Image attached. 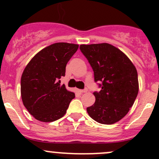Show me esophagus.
<instances>
[{
  "label": "esophagus",
  "mask_w": 159,
  "mask_h": 159,
  "mask_svg": "<svg viewBox=\"0 0 159 159\" xmlns=\"http://www.w3.org/2000/svg\"><path fill=\"white\" fill-rule=\"evenodd\" d=\"M87 91H88L87 88H85V89H84L80 90V92H81V93H85V92H87Z\"/></svg>",
  "instance_id": "1"
}]
</instances>
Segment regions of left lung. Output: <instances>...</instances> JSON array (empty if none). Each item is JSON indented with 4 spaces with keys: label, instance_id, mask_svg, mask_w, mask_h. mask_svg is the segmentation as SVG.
Masks as SVG:
<instances>
[{
    "label": "left lung",
    "instance_id": "1",
    "mask_svg": "<svg viewBox=\"0 0 159 159\" xmlns=\"http://www.w3.org/2000/svg\"><path fill=\"white\" fill-rule=\"evenodd\" d=\"M80 50L94 71L95 102L87 108L92 119L105 125L120 121L129 112L139 93L135 67L122 52L107 43L81 44ZM101 84H100V83Z\"/></svg>",
    "mask_w": 159,
    "mask_h": 159
}]
</instances>
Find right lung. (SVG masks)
Segmentation results:
<instances>
[{"mask_svg": "<svg viewBox=\"0 0 159 159\" xmlns=\"http://www.w3.org/2000/svg\"><path fill=\"white\" fill-rule=\"evenodd\" d=\"M78 48V44L55 43L38 53L24 70L20 93L24 105L37 120L51 122L66 113L75 93L68 91L60 78Z\"/></svg>", "mask_w": 159, "mask_h": 159, "instance_id": "add662e5", "label": "right lung"}]
</instances>
